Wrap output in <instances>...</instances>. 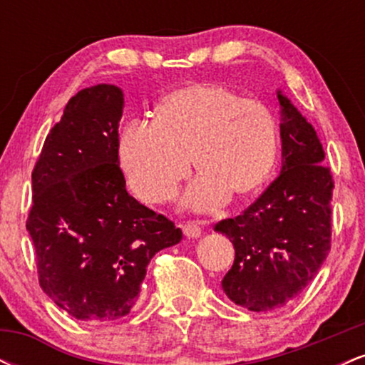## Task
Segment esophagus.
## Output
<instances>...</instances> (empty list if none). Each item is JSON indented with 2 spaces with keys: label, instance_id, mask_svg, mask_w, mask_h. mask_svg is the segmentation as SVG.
Returning a JSON list of instances; mask_svg holds the SVG:
<instances>
[{
  "label": "esophagus",
  "instance_id": "esophagus-1",
  "mask_svg": "<svg viewBox=\"0 0 365 365\" xmlns=\"http://www.w3.org/2000/svg\"><path fill=\"white\" fill-rule=\"evenodd\" d=\"M182 230H183V235L188 238L200 237V226L199 223H195V221H187V223L182 226Z\"/></svg>",
  "mask_w": 365,
  "mask_h": 365
}]
</instances>
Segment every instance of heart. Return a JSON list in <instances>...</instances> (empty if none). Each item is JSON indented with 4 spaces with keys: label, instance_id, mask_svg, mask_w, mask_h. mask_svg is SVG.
I'll return each mask as SVG.
<instances>
[{
    "label": "heart",
    "instance_id": "b5f03b06",
    "mask_svg": "<svg viewBox=\"0 0 365 365\" xmlns=\"http://www.w3.org/2000/svg\"><path fill=\"white\" fill-rule=\"evenodd\" d=\"M279 149L271 108L216 83H192L161 99L154 120H132L120 137V163L128 185L150 204L168 200L190 171L183 194L194 211L223 206L233 192L249 195L273 173Z\"/></svg>",
    "mask_w": 365,
    "mask_h": 365
}]
</instances>
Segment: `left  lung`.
Returning a JSON list of instances; mask_svg holds the SVG:
<instances>
[{
    "mask_svg": "<svg viewBox=\"0 0 365 365\" xmlns=\"http://www.w3.org/2000/svg\"><path fill=\"white\" fill-rule=\"evenodd\" d=\"M282 108V173L237 217L220 221L235 247L221 287L228 299L254 312L274 311L316 278L331 249L333 177L322 165L316 130L290 99Z\"/></svg>",
    "mask_w": 365,
    "mask_h": 365,
    "instance_id": "left-lung-1",
    "label": "left lung"
}]
</instances>
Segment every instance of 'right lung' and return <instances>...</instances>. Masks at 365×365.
Instances as JSON below:
<instances>
[{"label":"right lung","instance_id":"obj_1","mask_svg":"<svg viewBox=\"0 0 365 365\" xmlns=\"http://www.w3.org/2000/svg\"><path fill=\"white\" fill-rule=\"evenodd\" d=\"M121 115L120 87L98 83L77 92L32 171L27 230L39 284L78 321L127 316L150 259L182 240L173 221L142 206L125 188Z\"/></svg>","mask_w":365,"mask_h":365}]
</instances>
